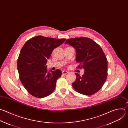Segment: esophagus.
<instances>
[{
	"instance_id": "obj_1",
	"label": "esophagus",
	"mask_w": 128,
	"mask_h": 128,
	"mask_svg": "<svg viewBox=\"0 0 128 128\" xmlns=\"http://www.w3.org/2000/svg\"><path fill=\"white\" fill-rule=\"evenodd\" d=\"M68 72H67V71H66V70H63V71L62 72V74H64V75H66V74H68Z\"/></svg>"
}]
</instances>
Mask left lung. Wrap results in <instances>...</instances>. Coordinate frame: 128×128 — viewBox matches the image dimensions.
<instances>
[{"instance_id":"1","label":"left lung","mask_w":128,"mask_h":128,"mask_svg":"<svg viewBox=\"0 0 128 128\" xmlns=\"http://www.w3.org/2000/svg\"><path fill=\"white\" fill-rule=\"evenodd\" d=\"M64 44L72 46L76 52L78 68H84L82 76L75 73L76 80L72 83L74 89L81 94L91 95L103 86L108 76V60L101 47L86 37L72 38Z\"/></svg>"}]
</instances>
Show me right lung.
Instances as JSON below:
<instances>
[{"mask_svg":"<svg viewBox=\"0 0 128 128\" xmlns=\"http://www.w3.org/2000/svg\"><path fill=\"white\" fill-rule=\"evenodd\" d=\"M66 39H55L37 36L25 43L17 61L20 79L25 89L32 95L43 98L54 90L62 71H47L45 66L54 49Z\"/></svg>","mask_w":128,"mask_h":128,"instance_id":"obj_1","label":"right lung"}]
</instances>
